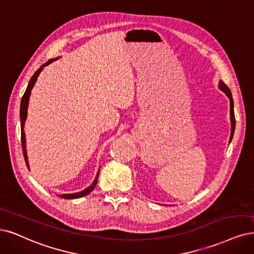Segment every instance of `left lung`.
Returning a JSON list of instances; mask_svg holds the SVG:
<instances>
[{"mask_svg":"<svg viewBox=\"0 0 254 254\" xmlns=\"http://www.w3.org/2000/svg\"><path fill=\"white\" fill-rule=\"evenodd\" d=\"M220 89L226 93V95L229 97L230 99V118H231V135H230V141L233 137V133H234V128H236V117H234V111H233V99H232V95H231V91L229 90V88L225 84L223 81L220 82Z\"/></svg>","mask_w":254,"mask_h":254,"instance_id":"obj_1","label":"left lung"}]
</instances>
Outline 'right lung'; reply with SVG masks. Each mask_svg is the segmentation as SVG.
I'll return each mask as SVG.
<instances>
[{
    "mask_svg": "<svg viewBox=\"0 0 254 254\" xmlns=\"http://www.w3.org/2000/svg\"><path fill=\"white\" fill-rule=\"evenodd\" d=\"M54 60H49L47 63H45L42 67L37 70L34 74L33 76L31 77L29 83H28V87L24 93L23 95V98H22V101H21V109H20V116H21V142H22V148H23V155H24V159H25V162H26V165L28 167V160H27V155H26V145H25V134H24V124H25V120H26V117H27V109H28V101H29V97H30V93H31V90L34 86V83L37 79V77H39V74L41 73V71L43 70V67H45V65H47L48 64H50L51 62H53ZM99 173V172H98ZM97 180H98V174L95 178V180H94V182L92 183V185H90L88 189H86L84 190L80 191V192H75V193H69V194H59V196H61V198L63 199H78V198H81V196H84L89 194L94 189H95V186L97 184Z\"/></svg>",
    "mask_w": 254,
    "mask_h": 254,
    "instance_id": "obj_1",
    "label": "right lung"
}]
</instances>
